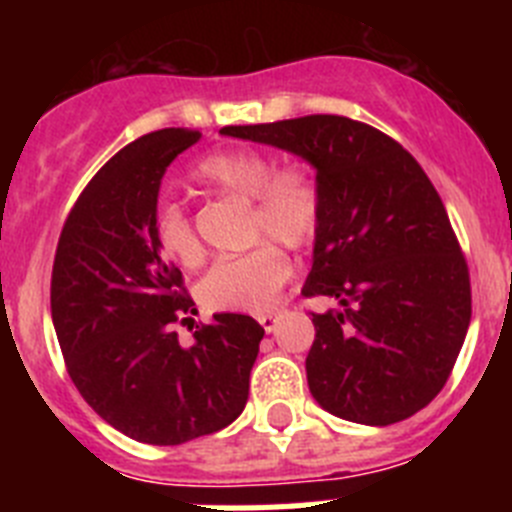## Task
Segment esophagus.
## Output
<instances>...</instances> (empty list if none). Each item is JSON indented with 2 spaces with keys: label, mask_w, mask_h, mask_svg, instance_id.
<instances>
[{
  "label": "esophagus",
  "mask_w": 512,
  "mask_h": 512,
  "mask_svg": "<svg viewBox=\"0 0 512 512\" xmlns=\"http://www.w3.org/2000/svg\"><path fill=\"white\" fill-rule=\"evenodd\" d=\"M277 320H279V312H266V315H261L259 318V323L266 333H271V330L277 328Z\"/></svg>",
  "instance_id": "34e87169"
}]
</instances>
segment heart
I'll return each mask as SVG.
<instances>
[{"mask_svg": "<svg viewBox=\"0 0 512 512\" xmlns=\"http://www.w3.org/2000/svg\"><path fill=\"white\" fill-rule=\"evenodd\" d=\"M197 182L217 192L253 200L251 238H277L302 248L320 225V192L302 166L274 169V161L256 148H225L202 158ZM158 248L184 266L200 264L202 243L187 210L179 202H161L153 215ZM292 274L287 253L277 243H261L235 259L217 261L200 282V300L212 310L266 312Z\"/></svg>", "mask_w": 512, "mask_h": 512, "instance_id": "b5f03b06", "label": "heart"}]
</instances>
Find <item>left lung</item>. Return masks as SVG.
Wrapping results in <instances>:
<instances>
[{
    "mask_svg": "<svg viewBox=\"0 0 512 512\" xmlns=\"http://www.w3.org/2000/svg\"><path fill=\"white\" fill-rule=\"evenodd\" d=\"M223 135L315 169L320 225L302 295L312 312L307 384L320 408L364 425L423 410L449 379L472 320L469 269L436 187L390 135L338 115L228 125Z\"/></svg>",
    "mask_w": 512,
    "mask_h": 512,
    "instance_id": "1",
    "label": "left lung"
}]
</instances>
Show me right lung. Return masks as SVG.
I'll use <instances>...</instances> for the list:
<instances>
[{
  "label": "right lung",
  "mask_w": 512,
  "mask_h": 512,
  "mask_svg": "<svg viewBox=\"0 0 512 512\" xmlns=\"http://www.w3.org/2000/svg\"><path fill=\"white\" fill-rule=\"evenodd\" d=\"M200 138L166 128L115 153L76 200L53 261V328L76 390L112 428L153 446L233 423L264 338L238 312L212 315L192 346L171 328L197 310L158 248L153 215L169 164Z\"/></svg>",
  "instance_id": "obj_1"
}]
</instances>
